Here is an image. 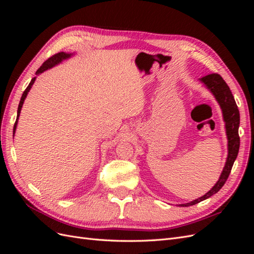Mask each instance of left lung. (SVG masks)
Returning <instances> with one entry per match:
<instances>
[{
	"mask_svg": "<svg viewBox=\"0 0 254 254\" xmlns=\"http://www.w3.org/2000/svg\"><path fill=\"white\" fill-rule=\"evenodd\" d=\"M200 80L214 94L215 98H216V101L218 102V104L220 105L222 109V114H224V120L226 122V131L228 136V158L224 167V171H222L220 178L216 182V184H215V186L207 191L204 196L198 198L191 202H189L186 204H180V206L194 205L196 203H199L200 201L204 200V199L211 197L212 195L216 194L226 183L230 173H231L232 166L237 157L238 150H240V135H238V127H240V111H238L237 105L235 103V99L232 95L231 90H230L229 86L226 83V81L222 79L221 76L216 73L206 75L204 77L200 78Z\"/></svg>",
	"mask_w": 254,
	"mask_h": 254,
	"instance_id": "left-lung-1",
	"label": "left lung"
}]
</instances>
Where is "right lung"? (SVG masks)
<instances>
[{"instance_id": "add662e5", "label": "right lung", "mask_w": 254, "mask_h": 254, "mask_svg": "<svg viewBox=\"0 0 254 254\" xmlns=\"http://www.w3.org/2000/svg\"><path fill=\"white\" fill-rule=\"evenodd\" d=\"M70 56H71V54H65V53H64V52H60V53L55 54V55H53L52 57H50L47 61H44L43 64L37 70L36 75L40 74V73L44 72L45 70H48V68H50V67H52V66H54V65L58 64L61 63V61H63L64 59H66V58H68ZM35 79H36V77H34L32 80H30L29 84L27 86V88L25 89V91L23 92L22 97H21V99H20V104H19V107H18L17 120H16V123H14V126H13V133H14V131H16L17 123H18V119H19V115H20V112H21V108H22V106H23V103H24V99H25V97H26V95H27V93H28V91L30 90V88H32V86H33V83L35 82Z\"/></svg>"}]
</instances>
